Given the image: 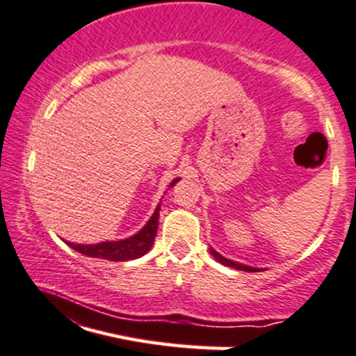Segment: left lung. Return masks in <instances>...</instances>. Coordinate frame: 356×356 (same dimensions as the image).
Listing matches in <instances>:
<instances>
[{"instance_id":"8db88e82","label":"left lung","mask_w":356,"mask_h":356,"mask_svg":"<svg viewBox=\"0 0 356 356\" xmlns=\"http://www.w3.org/2000/svg\"><path fill=\"white\" fill-rule=\"evenodd\" d=\"M211 254L212 257L216 260H219L221 264H225V266L228 267H234V269H240V270H245V273H259V269H255V267H248V266H243V264H238V262H233V260L222 257V255H219L218 252L214 250V248H211Z\"/></svg>"}]
</instances>
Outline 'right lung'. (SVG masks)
<instances>
[{"mask_svg":"<svg viewBox=\"0 0 356 356\" xmlns=\"http://www.w3.org/2000/svg\"><path fill=\"white\" fill-rule=\"evenodd\" d=\"M178 179L179 178L173 179L170 186H173L175 183H178ZM159 209L161 205H157L156 212H154L152 218L149 219L147 225H145L137 234L127 238V240L102 241V243H97V245H75V243H68V245L73 248V250L80 252V254L87 255V257L115 260V262H124V260L138 259L151 250L154 238H156V233H157V225H159Z\"/></svg>","mask_w":356,"mask_h":356,"instance_id":"right-lung-1","label":"right lung"}]
</instances>
